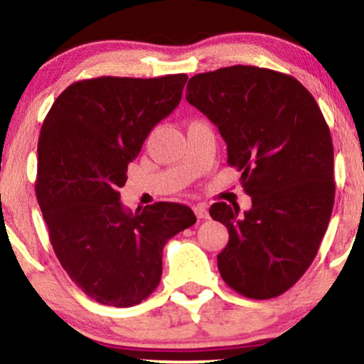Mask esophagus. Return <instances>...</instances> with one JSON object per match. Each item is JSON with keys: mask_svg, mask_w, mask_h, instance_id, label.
Masks as SVG:
<instances>
[{"mask_svg": "<svg viewBox=\"0 0 364 364\" xmlns=\"http://www.w3.org/2000/svg\"><path fill=\"white\" fill-rule=\"evenodd\" d=\"M194 213H196V216L199 218V220H206V218L209 216L206 204H196V206H194Z\"/></svg>", "mask_w": 364, "mask_h": 364, "instance_id": "34e87169", "label": "esophagus"}]
</instances>
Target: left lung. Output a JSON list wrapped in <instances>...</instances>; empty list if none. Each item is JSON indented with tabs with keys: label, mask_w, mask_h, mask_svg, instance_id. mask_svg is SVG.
Instances as JSON below:
<instances>
[{
	"label": "left lung",
	"mask_w": 364,
	"mask_h": 364,
	"mask_svg": "<svg viewBox=\"0 0 364 364\" xmlns=\"http://www.w3.org/2000/svg\"><path fill=\"white\" fill-rule=\"evenodd\" d=\"M186 98L218 127L252 198L243 215L226 203L209 209L230 235L220 274L247 298L279 296L314 262L334 208V148L320 107L293 76L242 64L192 76Z\"/></svg>",
	"instance_id": "8db88e82"
}]
</instances>
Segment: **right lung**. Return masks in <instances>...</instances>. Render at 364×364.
I'll list each match as a JSON object with an SVG mask.
<instances>
[{
  "mask_svg": "<svg viewBox=\"0 0 364 364\" xmlns=\"http://www.w3.org/2000/svg\"><path fill=\"white\" fill-rule=\"evenodd\" d=\"M187 75L76 81L55 98L37 144L36 194L49 238L75 284L107 306H134L161 279L168 238L196 223L189 206L134 213L121 192L127 165L181 104Z\"/></svg>",
  "mask_w": 364,
  "mask_h": 364,
  "instance_id": "add662e5",
  "label": "right lung"
}]
</instances>
